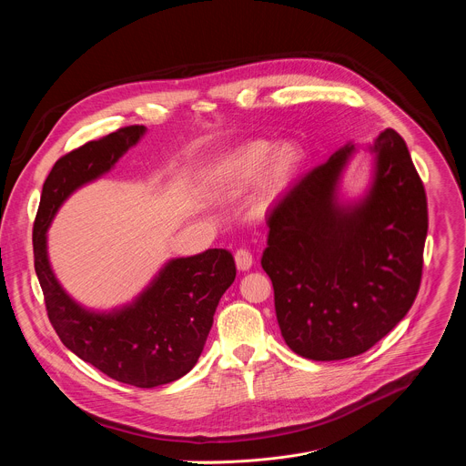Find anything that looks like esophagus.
Segmentation results:
<instances>
[{
    "label": "esophagus",
    "instance_id": "1",
    "mask_svg": "<svg viewBox=\"0 0 466 466\" xmlns=\"http://www.w3.org/2000/svg\"><path fill=\"white\" fill-rule=\"evenodd\" d=\"M234 259H236V268H238L239 271H248V269L252 268V261H254L250 250H247V248L236 250Z\"/></svg>",
    "mask_w": 466,
    "mask_h": 466
}]
</instances>
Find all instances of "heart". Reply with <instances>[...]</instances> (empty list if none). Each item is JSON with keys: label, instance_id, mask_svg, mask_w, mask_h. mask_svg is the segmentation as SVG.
I'll return each mask as SVG.
<instances>
[{"label": "heart", "instance_id": "obj_1", "mask_svg": "<svg viewBox=\"0 0 466 466\" xmlns=\"http://www.w3.org/2000/svg\"><path fill=\"white\" fill-rule=\"evenodd\" d=\"M304 164L297 144L269 140L247 142L221 157L207 173V189L218 201H236L256 180L254 214H265L293 186Z\"/></svg>", "mask_w": 466, "mask_h": 466}]
</instances>
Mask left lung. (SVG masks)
<instances>
[{
    "label": "left lung",
    "instance_id": "left-lung-1",
    "mask_svg": "<svg viewBox=\"0 0 466 466\" xmlns=\"http://www.w3.org/2000/svg\"><path fill=\"white\" fill-rule=\"evenodd\" d=\"M372 173L341 197L349 142L300 178L268 218L261 268L286 345L313 361L360 356L400 322L422 277L428 203L406 142L385 128L367 146Z\"/></svg>",
    "mask_w": 466,
    "mask_h": 466
}]
</instances>
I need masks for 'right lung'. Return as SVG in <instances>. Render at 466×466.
Wrapping results in <instances>:
<instances>
[{
	"instance_id": "1",
	"label": "right lung",
	"mask_w": 466,
	"mask_h": 466,
	"mask_svg": "<svg viewBox=\"0 0 466 466\" xmlns=\"http://www.w3.org/2000/svg\"><path fill=\"white\" fill-rule=\"evenodd\" d=\"M146 130L144 125L119 128L55 162L42 187L33 250L47 317L64 347L116 381L151 389L195 367L216 308L236 279L232 254L208 248L173 258L135 300L108 311L88 309L66 293L47 256V228L66 198L108 173Z\"/></svg>"
}]
</instances>
